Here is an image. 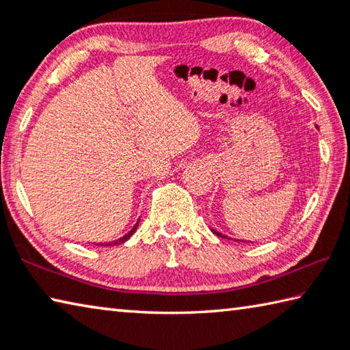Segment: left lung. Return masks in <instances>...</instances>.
I'll return each instance as SVG.
<instances>
[{"instance_id":"8db88e82","label":"left lung","mask_w":350,"mask_h":350,"mask_svg":"<svg viewBox=\"0 0 350 350\" xmlns=\"http://www.w3.org/2000/svg\"><path fill=\"white\" fill-rule=\"evenodd\" d=\"M213 233H215L216 236H219V238H225V239H228V238H227V236H225V234H222V233H219V232H216V230H213Z\"/></svg>"}]
</instances>
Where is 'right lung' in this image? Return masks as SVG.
I'll return each instance as SVG.
<instances>
[{
  "instance_id": "add662e5",
  "label": "right lung",
  "mask_w": 350,
  "mask_h": 350,
  "mask_svg": "<svg viewBox=\"0 0 350 350\" xmlns=\"http://www.w3.org/2000/svg\"><path fill=\"white\" fill-rule=\"evenodd\" d=\"M137 227H139V222H137V224H135V225H134V227H133V230H131V232H129V233H126L125 236H123V238H120V239H117V241H114V242H106V244H102V245H106V247H108V245H117V244H123V242H125V241H128L129 238H131V236H133V233L135 232V230H137Z\"/></svg>"
}]
</instances>
